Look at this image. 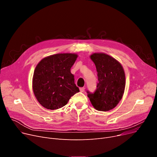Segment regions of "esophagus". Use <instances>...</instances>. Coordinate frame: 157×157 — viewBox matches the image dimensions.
Masks as SVG:
<instances>
[{
	"mask_svg": "<svg viewBox=\"0 0 157 157\" xmlns=\"http://www.w3.org/2000/svg\"><path fill=\"white\" fill-rule=\"evenodd\" d=\"M85 91V88L84 87H80V92H84Z\"/></svg>",
	"mask_w": 157,
	"mask_h": 157,
	"instance_id": "esophagus-1",
	"label": "esophagus"
}]
</instances>
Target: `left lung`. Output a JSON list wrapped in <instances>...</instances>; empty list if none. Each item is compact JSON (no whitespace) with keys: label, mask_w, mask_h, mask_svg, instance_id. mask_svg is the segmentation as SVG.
I'll list each match as a JSON object with an SVG mask.
<instances>
[{"label":"left lung","mask_w":157,"mask_h":157,"mask_svg":"<svg viewBox=\"0 0 157 157\" xmlns=\"http://www.w3.org/2000/svg\"><path fill=\"white\" fill-rule=\"evenodd\" d=\"M90 58L98 72L96 91H87L93 106L99 111L113 109L121 101L125 88V74L116 59L104 53H94Z\"/></svg>","instance_id":"1"}]
</instances>
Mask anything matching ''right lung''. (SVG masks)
Listing matches in <instances>:
<instances>
[{
	"label": "right lung",
	"mask_w": 157,
	"mask_h": 157,
	"mask_svg": "<svg viewBox=\"0 0 157 157\" xmlns=\"http://www.w3.org/2000/svg\"><path fill=\"white\" fill-rule=\"evenodd\" d=\"M77 57L75 54H57L43 58L37 64L33 89L43 107L50 110L61 108L72 96L79 92L70 71Z\"/></svg>",
	"instance_id": "right-lung-1"
}]
</instances>
